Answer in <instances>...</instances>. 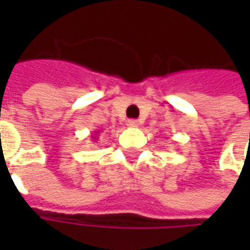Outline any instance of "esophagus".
I'll list each match as a JSON object with an SVG mask.
<instances>
[{"mask_svg": "<svg viewBox=\"0 0 250 250\" xmlns=\"http://www.w3.org/2000/svg\"><path fill=\"white\" fill-rule=\"evenodd\" d=\"M126 125H128L129 128H136L139 124H138V121L136 120H128L126 121Z\"/></svg>", "mask_w": 250, "mask_h": 250, "instance_id": "34e87169", "label": "esophagus"}]
</instances>
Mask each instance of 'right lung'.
<instances>
[{"label":"right lung","instance_id":"1","mask_svg":"<svg viewBox=\"0 0 250 250\" xmlns=\"http://www.w3.org/2000/svg\"><path fill=\"white\" fill-rule=\"evenodd\" d=\"M99 132H100V130H94V135H91V139H93V142H96V140L99 139V138H97V133H99Z\"/></svg>","mask_w":250,"mask_h":250}]
</instances>
